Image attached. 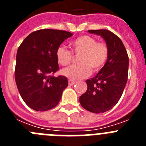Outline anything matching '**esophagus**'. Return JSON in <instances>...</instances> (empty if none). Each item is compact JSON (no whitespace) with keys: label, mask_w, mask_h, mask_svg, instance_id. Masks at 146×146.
<instances>
[{"label":"esophagus","mask_w":146,"mask_h":146,"mask_svg":"<svg viewBox=\"0 0 146 146\" xmlns=\"http://www.w3.org/2000/svg\"><path fill=\"white\" fill-rule=\"evenodd\" d=\"M75 81L72 80H69V85H70V86H73L74 84H75Z\"/></svg>","instance_id":"obj_1"}]
</instances>
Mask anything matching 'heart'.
<instances>
[{"label": "heart", "mask_w": 146, "mask_h": 146, "mask_svg": "<svg viewBox=\"0 0 146 146\" xmlns=\"http://www.w3.org/2000/svg\"><path fill=\"white\" fill-rule=\"evenodd\" d=\"M71 47L72 51L60 46L56 50L55 55L59 64L66 66L73 60V53L80 55L77 60L80 64L62 71L64 76L73 80L88 77L91 69L94 72L101 69L108 60L109 54L108 45L104 42H97L96 38L88 35H82L73 40Z\"/></svg>", "instance_id": "heart-1"}]
</instances>
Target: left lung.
I'll return each instance as SVG.
<instances>
[{
  "label": "left lung",
  "instance_id": "left-lung-1",
  "mask_svg": "<svg viewBox=\"0 0 146 146\" xmlns=\"http://www.w3.org/2000/svg\"><path fill=\"white\" fill-rule=\"evenodd\" d=\"M106 42L108 60L95 77L87 80L88 89L80 97L84 109L101 113L112 109L119 101L128 79L129 57L121 38L108 30H90Z\"/></svg>",
  "mask_w": 146,
  "mask_h": 146
}]
</instances>
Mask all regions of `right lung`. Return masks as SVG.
<instances>
[{
	"label": "right lung",
	"instance_id": "add662e5",
	"mask_svg": "<svg viewBox=\"0 0 146 146\" xmlns=\"http://www.w3.org/2000/svg\"><path fill=\"white\" fill-rule=\"evenodd\" d=\"M72 36L61 30H38L30 33L20 45L15 81L22 99L31 109L46 111L60 102L68 80L64 76H53L59 69L55 52Z\"/></svg>",
	"mask_w": 146,
	"mask_h": 146
}]
</instances>
